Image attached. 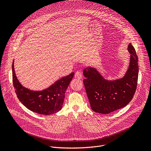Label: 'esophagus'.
<instances>
[{
  "instance_id": "esophagus-1",
  "label": "esophagus",
  "mask_w": 151,
  "mask_h": 151,
  "mask_svg": "<svg viewBox=\"0 0 151 151\" xmlns=\"http://www.w3.org/2000/svg\"><path fill=\"white\" fill-rule=\"evenodd\" d=\"M82 71L81 70H78L77 71L75 74V77L77 79H81L82 78Z\"/></svg>"
}]
</instances>
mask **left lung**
<instances>
[{
  "label": "left lung",
  "mask_w": 151,
  "mask_h": 151,
  "mask_svg": "<svg viewBox=\"0 0 151 151\" xmlns=\"http://www.w3.org/2000/svg\"><path fill=\"white\" fill-rule=\"evenodd\" d=\"M128 51L131 54L130 65L121 79L107 81L94 68L83 70V82L93 111L109 114L126 106L133 99L137 85L138 58L132 44L128 45Z\"/></svg>",
  "instance_id": "obj_1"
}]
</instances>
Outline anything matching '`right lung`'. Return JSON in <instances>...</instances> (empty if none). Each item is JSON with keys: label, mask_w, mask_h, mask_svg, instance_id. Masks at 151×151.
I'll return each instance as SVG.
<instances>
[{"label": "right lung", "mask_w": 151, "mask_h": 151, "mask_svg": "<svg viewBox=\"0 0 151 151\" xmlns=\"http://www.w3.org/2000/svg\"><path fill=\"white\" fill-rule=\"evenodd\" d=\"M74 76V72L57 81L44 90L34 91L23 87L15 73L12 63V82L19 100L31 111L42 115H51L60 111L65 92Z\"/></svg>", "instance_id": "obj_1"}]
</instances>
